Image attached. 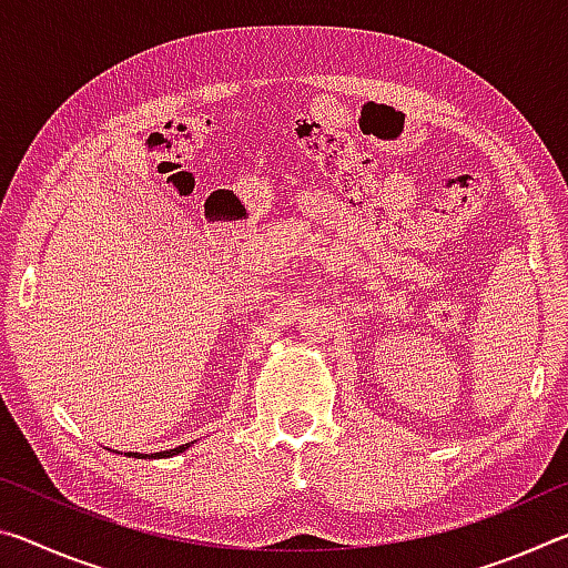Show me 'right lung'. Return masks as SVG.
Returning <instances> with one entry per match:
<instances>
[{"label": "right lung", "instance_id": "obj_1", "mask_svg": "<svg viewBox=\"0 0 568 568\" xmlns=\"http://www.w3.org/2000/svg\"><path fill=\"white\" fill-rule=\"evenodd\" d=\"M190 448V444H182V446H178V448H170V450H160V454H134V450H130V454H124V456H134V458H170V456H178V454H182V450H187Z\"/></svg>", "mask_w": 568, "mask_h": 568}]
</instances>
